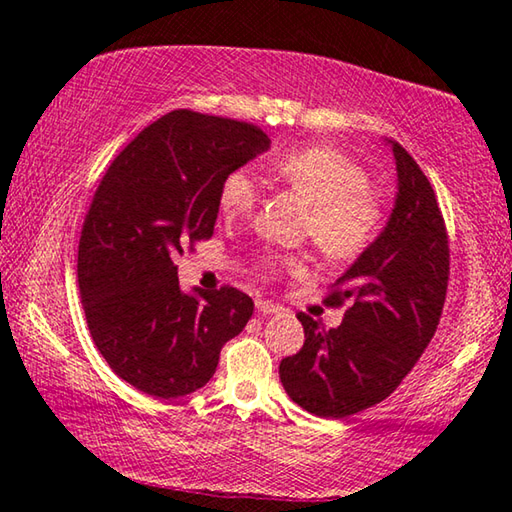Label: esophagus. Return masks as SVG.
Returning <instances> with one entry per match:
<instances>
[{
    "mask_svg": "<svg viewBox=\"0 0 512 512\" xmlns=\"http://www.w3.org/2000/svg\"><path fill=\"white\" fill-rule=\"evenodd\" d=\"M255 307H257V314H262V316H275L284 311L280 305H273V302H268V300H257Z\"/></svg>",
    "mask_w": 512,
    "mask_h": 512,
    "instance_id": "1",
    "label": "esophagus"
}]
</instances>
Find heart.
Wrapping results in <instances>:
<instances>
[{
	"label": "heart",
	"instance_id": "heart-1",
	"mask_svg": "<svg viewBox=\"0 0 512 512\" xmlns=\"http://www.w3.org/2000/svg\"><path fill=\"white\" fill-rule=\"evenodd\" d=\"M275 176L311 205L307 235L327 257L350 262L375 244L384 228V203L370 189L366 169L327 146H302L273 162ZM259 189L248 171H230L219 187V210L246 216L255 210ZM296 266L293 259H268V271Z\"/></svg>",
	"mask_w": 512,
	"mask_h": 512
}]
</instances>
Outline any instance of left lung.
<instances>
[{
    "label": "left lung",
    "instance_id": "obj_1",
    "mask_svg": "<svg viewBox=\"0 0 512 512\" xmlns=\"http://www.w3.org/2000/svg\"><path fill=\"white\" fill-rule=\"evenodd\" d=\"M397 198L366 253L332 284L327 307L345 309L325 329L307 314L305 345L282 359L284 391L318 418H348L386 400L436 334L449 282V239L433 187L409 153L391 142Z\"/></svg>",
    "mask_w": 512,
    "mask_h": 512
}]
</instances>
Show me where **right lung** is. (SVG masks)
Instances as JSON below:
<instances>
[{"label": "right lung", "instance_id": "obj_1", "mask_svg": "<svg viewBox=\"0 0 512 512\" xmlns=\"http://www.w3.org/2000/svg\"><path fill=\"white\" fill-rule=\"evenodd\" d=\"M268 144L248 121L173 110L101 178L79 241L81 302L101 357L137 391L160 400L198 391L253 316L235 287L180 291L173 259L214 235L221 180Z\"/></svg>", "mask_w": 512, "mask_h": 512}]
</instances>
